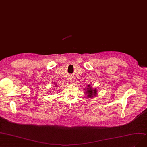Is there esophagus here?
<instances>
[{"mask_svg": "<svg viewBox=\"0 0 147 147\" xmlns=\"http://www.w3.org/2000/svg\"><path fill=\"white\" fill-rule=\"evenodd\" d=\"M73 80V79H71V81Z\"/></svg>", "mask_w": 147, "mask_h": 147, "instance_id": "esophagus-1", "label": "esophagus"}]
</instances>
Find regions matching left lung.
Masks as SVG:
<instances>
[{
    "mask_svg": "<svg viewBox=\"0 0 147 147\" xmlns=\"http://www.w3.org/2000/svg\"><path fill=\"white\" fill-rule=\"evenodd\" d=\"M88 87L86 88H85V94L86 95H87V97L88 98H93L94 97V96H96L97 95V89L96 88H92V87L90 85H87Z\"/></svg>",
    "mask_w": 147,
    "mask_h": 147,
    "instance_id": "1",
    "label": "left lung"
}]
</instances>
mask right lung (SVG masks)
<instances>
[{"instance_id":"obj_1","label":"right lung","mask_w":147,"mask_h":147,"mask_svg":"<svg viewBox=\"0 0 147 147\" xmlns=\"http://www.w3.org/2000/svg\"><path fill=\"white\" fill-rule=\"evenodd\" d=\"M56 85V86H57V85H56H56Z\"/></svg>"}]
</instances>
